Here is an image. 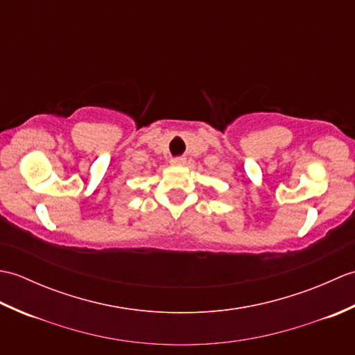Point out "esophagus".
Returning a JSON list of instances; mask_svg holds the SVG:
<instances>
[{
	"instance_id": "34e87169",
	"label": "esophagus",
	"mask_w": 355,
	"mask_h": 355,
	"mask_svg": "<svg viewBox=\"0 0 355 355\" xmlns=\"http://www.w3.org/2000/svg\"><path fill=\"white\" fill-rule=\"evenodd\" d=\"M171 163H172L173 166H183V164L186 163V158H183V157H175V158H172Z\"/></svg>"
}]
</instances>
